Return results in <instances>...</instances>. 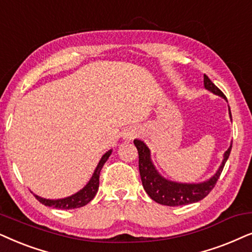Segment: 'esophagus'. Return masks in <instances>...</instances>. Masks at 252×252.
<instances>
[{
    "label": "esophagus",
    "mask_w": 252,
    "mask_h": 252,
    "mask_svg": "<svg viewBox=\"0 0 252 252\" xmlns=\"http://www.w3.org/2000/svg\"><path fill=\"white\" fill-rule=\"evenodd\" d=\"M136 136H137V131H136L135 129H130L126 133H124V138H126V139H129V140L133 139Z\"/></svg>",
    "instance_id": "obj_1"
}]
</instances>
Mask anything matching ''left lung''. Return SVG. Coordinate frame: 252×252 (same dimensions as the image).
<instances>
[{"label":"left lung","instance_id":"left-lung-1","mask_svg":"<svg viewBox=\"0 0 252 252\" xmlns=\"http://www.w3.org/2000/svg\"><path fill=\"white\" fill-rule=\"evenodd\" d=\"M204 85H205L209 91L213 92L214 94H218L227 99L223 93L211 82V79L206 75H204ZM229 115L231 117L230 110ZM133 144H135L137 150H138L139 174L144 189H145L146 193L149 194L154 202L166 206L188 205V204L199 202V200L205 198L207 194L212 191L213 188L216 187L217 181L219 180L221 173H222L224 163H226L231 151L230 145L229 149L224 152L223 161L221 163L219 170L209 181L198 184H187L170 182V181H167L162 176H160L152 165L149 147L142 140L138 139L133 140Z\"/></svg>","mask_w":252,"mask_h":252}]
</instances>
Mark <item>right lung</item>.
<instances>
[{
    "instance_id": "add662e5",
    "label": "right lung",
    "mask_w": 252,
    "mask_h": 252,
    "mask_svg": "<svg viewBox=\"0 0 252 252\" xmlns=\"http://www.w3.org/2000/svg\"><path fill=\"white\" fill-rule=\"evenodd\" d=\"M112 151H108L106 154H103L101 160L99 161V165L94 170V174H93L92 179L90 180V182L86 184L85 188H83L79 192H77L72 196L66 197V198L63 199H56V200H50V199H45L41 198V197L36 196L34 197L39 200L40 203L43 204L46 206L55 207V209H61V210H71V209H78V207L85 206L86 204H89L91 200L94 198V196L98 192L99 189V177H100V172H101L103 165L108 159Z\"/></svg>"
}]
</instances>
